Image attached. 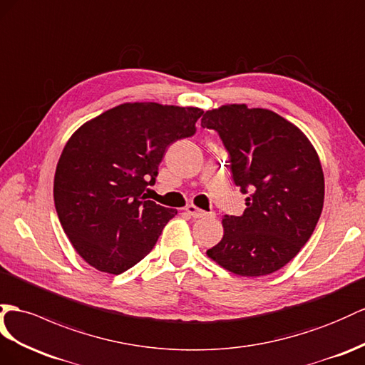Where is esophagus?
Returning a JSON list of instances; mask_svg holds the SVG:
<instances>
[{"label":"esophagus","mask_w":365,"mask_h":365,"mask_svg":"<svg viewBox=\"0 0 365 365\" xmlns=\"http://www.w3.org/2000/svg\"><path fill=\"white\" fill-rule=\"evenodd\" d=\"M185 211L188 212L190 216L194 217V219H202V217H207V216H216L214 212H205V211L199 210L197 207H194V205H188V207L185 208Z\"/></svg>","instance_id":"obj_1"}]
</instances>
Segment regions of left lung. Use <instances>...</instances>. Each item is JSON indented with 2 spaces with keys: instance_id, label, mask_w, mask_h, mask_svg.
Segmentation results:
<instances>
[{
  "instance_id": "1",
  "label": "left lung",
  "mask_w": 365,
  "mask_h": 365,
  "mask_svg": "<svg viewBox=\"0 0 365 365\" xmlns=\"http://www.w3.org/2000/svg\"><path fill=\"white\" fill-rule=\"evenodd\" d=\"M230 154L232 180L248 194L242 216H225L207 255L228 272L257 277L285 267L312 237L324 207V173L301 129L276 112L247 105L207 110Z\"/></svg>"
}]
</instances>
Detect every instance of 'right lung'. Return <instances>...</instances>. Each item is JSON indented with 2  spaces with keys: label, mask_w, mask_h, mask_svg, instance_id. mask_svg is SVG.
Returning a JSON list of instances; mask_svg holds the SVG:
<instances>
[{
  "label": "right lung",
  "mask_w": 365,
  "mask_h": 365,
  "mask_svg": "<svg viewBox=\"0 0 365 365\" xmlns=\"http://www.w3.org/2000/svg\"><path fill=\"white\" fill-rule=\"evenodd\" d=\"M199 108L125 103L78 128L64 146L53 200L72 247L98 272L120 274L155 245L177 210L146 200L166 148L195 134Z\"/></svg>",
  "instance_id": "obj_1"
}]
</instances>
